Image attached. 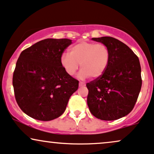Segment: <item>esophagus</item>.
<instances>
[{
	"instance_id": "obj_1",
	"label": "esophagus",
	"mask_w": 154,
	"mask_h": 154,
	"mask_svg": "<svg viewBox=\"0 0 154 154\" xmlns=\"http://www.w3.org/2000/svg\"><path fill=\"white\" fill-rule=\"evenodd\" d=\"M86 86V84H85L84 82H82V81H80V82H79V86L82 87V86Z\"/></svg>"
}]
</instances>
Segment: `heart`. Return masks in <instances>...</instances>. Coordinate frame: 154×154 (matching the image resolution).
<instances>
[{"label":"heart","mask_w":154,"mask_h":154,"mask_svg":"<svg viewBox=\"0 0 154 154\" xmlns=\"http://www.w3.org/2000/svg\"><path fill=\"white\" fill-rule=\"evenodd\" d=\"M110 61V51L104 44L81 42L70 48V54L60 57L61 66L70 76L76 73L80 65L79 77L98 79L104 74Z\"/></svg>","instance_id":"heart-1"}]
</instances>
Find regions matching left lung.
Segmentation results:
<instances>
[{
  "label": "left lung",
  "instance_id": "8db88e82",
  "mask_svg": "<svg viewBox=\"0 0 154 154\" xmlns=\"http://www.w3.org/2000/svg\"><path fill=\"white\" fill-rule=\"evenodd\" d=\"M106 45L110 61L101 77L86 84L87 104L94 116L115 120L133 110L142 86L140 61L129 47L112 37L92 38Z\"/></svg>",
  "mask_w": 154,
  "mask_h": 154
}]
</instances>
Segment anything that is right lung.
Returning <instances> with one entry per match:
<instances>
[{
	"label": "right lung",
	"instance_id": "add662e5",
	"mask_svg": "<svg viewBox=\"0 0 154 154\" xmlns=\"http://www.w3.org/2000/svg\"><path fill=\"white\" fill-rule=\"evenodd\" d=\"M71 43L68 39H45L20 54L13 75L14 94L21 109L32 118H57L79 88V81L60 64L61 55Z\"/></svg>",
	"mask_w": 154,
	"mask_h": 154
}]
</instances>
